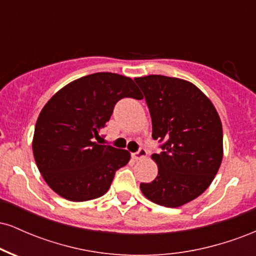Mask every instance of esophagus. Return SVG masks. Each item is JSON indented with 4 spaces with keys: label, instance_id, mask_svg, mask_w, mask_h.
<instances>
[{
    "label": "esophagus",
    "instance_id": "34e87169",
    "mask_svg": "<svg viewBox=\"0 0 256 256\" xmlns=\"http://www.w3.org/2000/svg\"><path fill=\"white\" fill-rule=\"evenodd\" d=\"M146 155H148V152L144 148H140V150L136 152H132V158L134 160H140V158H146Z\"/></svg>",
    "mask_w": 256,
    "mask_h": 256
}]
</instances>
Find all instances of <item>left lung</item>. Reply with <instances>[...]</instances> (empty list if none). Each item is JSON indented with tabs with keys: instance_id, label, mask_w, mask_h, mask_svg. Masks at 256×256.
Wrapping results in <instances>:
<instances>
[{
	"instance_id": "obj_1",
	"label": "left lung",
	"mask_w": 256,
	"mask_h": 256,
	"mask_svg": "<svg viewBox=\"0 0 256 256\" xmlns=\"http://www.w3.org/2000/svg\"><path fill=\"white\" fill-rule=\"evenodd\" d=\"M152 116V138L164 152L152 154L158 176L140 183L146 198L177 208L210 186L222 160V126L210 100L180 78L150 74L134 78Z\"/></svg>"
}]
</instances>
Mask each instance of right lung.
Masks as SVG:
<instances>
[{"label":"right lung","mask_w":256,"mask_h":256,"mask_svg":"<svg viewBox=\"0 0 256 256\" xmlns=\"http://www.w3.org/2000/svg\"><path fill=\"white\" fill-rule=\"evenodd\" d=\"M142 98L131 78L100 72L71 82L46 102L34 126L32 152L46 183L61 198H101L116 170L130 161L125 149L102 146L98 132L119 100Z\"/></svg>","instance_id":"add662e5"}]
</instances>
